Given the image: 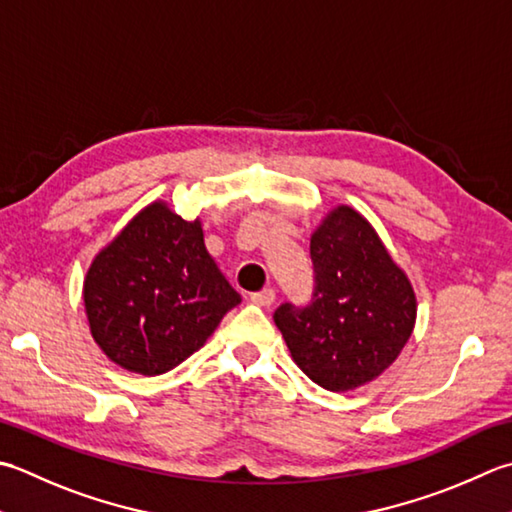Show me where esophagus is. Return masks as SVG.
I'll return each mask as SVG.
<instances>
[{"instance_id": "esophagus-1", "label": "esophagus", "mask_w": 512, "mask_h": 512, "mask_svg": "<svg viewBox=\"0 0 512 512\" xmlns=\"http://www.w3.org/2000/svg\"><path fill=\"white\" fill-rule=\"evenodd\" d=\"M250 302L257 304V306H270L275 302V290L273 288H264L259 290V293L250 295Z\"/></svg>"}]
</instances>
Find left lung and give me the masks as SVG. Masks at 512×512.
I'll return each mask as SVG.
<instances>
[{"label":"left lung","instance_id":"obj_1","mask_svg":"<svg viewBox=\"0 0 512 512\" xmlns=\"http://www.w3.org/2000/svg\"><path fill=\"white\" fill-rule=\"evenodd\" d=\"M313 299L282 304L275 324L290 357L326 390L373 382L413 335L417 297L377 230L353 206H337L310 235Z\"/></svg>","mask_w":512,"mask_h":512}]
</instances>
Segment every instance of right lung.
<instances>
[{
	"label": "right lung",
	"mask_w": 512,
	"mask_h": 512,
	"mask_svg": "<svg viewBox=\"0 0 512 512\" xmlns=\"http://www.w3.org/2000/svg\"><path fill=\"white\" fill-rule=\"evenodd\" d=\"M242 297L186 222L153 202L95 255L84 279L90 335L130 373L162 375L206 344Z\"/></svg>",
	"instance_id": "add662e5"
}]
</instances>
